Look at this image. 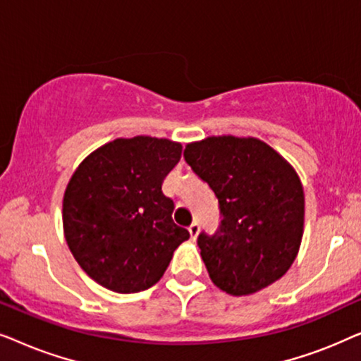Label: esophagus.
<instances>
[{"mask_svg":"<svg viewBox=\"0 0 361 361\" xmlns=\"http://www.w3.org/2000/svg\"><path fill=\"white\" fill-rule=\"evenodd\" d=\"M199 230H200V226H199V224H197V221H194V224L189 226V233H190L192 240L197 238V235H199Z\"/></svg>","mask_w":361,"mask_h":361,"instance_id":"34e87169","label":"esophagus"}]
</instances>
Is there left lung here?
I'll list each match as a JSON object with an SVG mask.
<instances>
[{"label":"left lung","instance_id":"obj_1","mask_svg":"<svg viewBox=\"0 0 361 361\" xmlns=\"http://www.w3.org/2000/svg\"><path fill=\"white\" fill-rule=\"evenodd\" d=\"M184 157L220 205L219 230L197 240L212 283L248 295L283 278L304 233V189L294 167L250 136L189 142Z\"/></svg>","mask_w":361,"mask_h":361}]
</instances>
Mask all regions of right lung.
<instances>
[{
	"label": "right lung",
	"mask_w": 361,
	"mask_h": 361,
	"mask_svg": "<svg viewBox=\"0 0 361 361\" xmlns=\"http://www.w3.org/2000/svg\"><path fill=\"white\" fill-rule=\"evenodd\" d=\"M182 156L166 137H118L90 152L68 180L62 202L73 258L103 288L149 289L162 278L189 231L172 220L162 182Z\"/></svg>",
	"instance_id": "obj_1"
}]
</instances>
